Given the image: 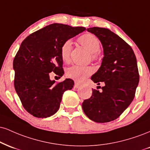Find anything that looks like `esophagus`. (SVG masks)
I'll use <instances>...</instances> for the list:
<instances>
[{"label": "esophagus", "instance_id": "1", "mask_svg": "<svg viewBox=\"0 0 150 150\" xmlns=\"http://www.w3.org/2000/svg\"><path fill=\"white\" fill-rule=\"evenodd\" d=\"M80 86V83L77 82H75V85H74V88H75V89H77V88H79Z\"/></svg>", "mask_w": 150, "mask_h": 150}]
</instances>
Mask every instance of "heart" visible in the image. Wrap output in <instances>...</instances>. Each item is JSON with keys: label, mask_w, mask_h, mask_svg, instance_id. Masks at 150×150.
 Instances as JSON below:
<instances>
[{"label": "heart", "mask_w": 150, "mask_h": 150, "mask_svg": "<svg viewBox=\"0 0 150 150\" xmlns=\"http://www.w3.org/2000/svg\"><path fill=\"white\" fill-rule=\"evenodd\" d=\"M79 42L83 47L91 53V57L93 60H98V52L100 50V45L98 40L95 35L91 33H86L81 35L78 38ZM72 50V42L70 40L64 41L61 45L60 48V54L62 60L66 63H68L70 59V54ZM93 73V68L90 66H75L68 68L66 72V77L73 79L75 81L82 82Z\"/></svg>", "instance_id": "b5f03b06"}]
</instances>
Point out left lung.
<instances>
[{"label": "left lung", "mask_w": 150, "mask_h": 150, "mask_svg": "<svg viewBox=\"0 0 150 150\" xmlns=\"http://www.w3.org/2000/svg\"><path fill=\"white\" fill-rule=\"evenodd\" d=\"M98 38L103 47L101 66L91 79L100 84L101 92L92 89V95L82 103L84 112L98 123L114 121L133 101L139 82L136 57L132 48L110 30L87 28Z\"/></svg>", "instance_id": "1"}]
</instances>
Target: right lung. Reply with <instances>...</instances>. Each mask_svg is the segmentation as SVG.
I'll list each match as a JSON object with an SVG mask.
<instances>
[{
    "instance_id": "obj_1",
    "label": "right lung",
    "mask_w": 150,
    "mask_h": 150,
    "mask_svg": "<svg viewBox=\"0 0 150 150\" xmlns=\"http://www.w3.org/2000/svg\"><path fill=\"white\" fill-rule=\"evenodd\" d=\"M85 30L55 23L30 34L21 42L13 61L14 85L23 107L31 115L47 118L55 114L64 93L73 87L71 79L56 83L50 74L62 76L61 45Z\"/></svg>"
}]
</instances>
